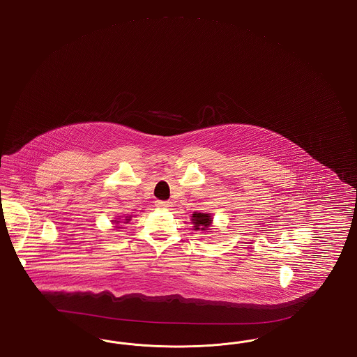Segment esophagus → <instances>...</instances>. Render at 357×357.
Here are the masks:
<instances>
[{"mask_svg":"<svg viewBox=\"0 0 357 357\" xmlns=\"http://www.w3.org/2000/svg\"><path fill=\"white\" fill-rule=\"evenodd\" d=\"M157 207L159 208H170L172 207V202H169V200H157Z\"/></svg>","mask_w":357,"mask_h":357,"instance_id":"obj_1","label":"esophagus"}]
</instances>
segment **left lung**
<instances>
[{
	"label": "left lung",
	"mask_w": 357,
	"mask_h": 357,
	"mask_svg": "<svg viewBox=\"0 0 357 357\" xmlns=\"http://www.w3.org/2000/svg\"><path fill=\"white\" fill-rule=\"evenodd\" d=\"M213 214L211 213H194L191 216V223L195 231L211 232L213 231Z\"/></svg>",
	"instance_id": "8db88e82"
}]
</instances>
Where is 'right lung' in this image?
Returning <instances> with one entry per match:
<instances>
[{
    "label": "right lung",
    "instance_id": "1",
    "mask_svg": "<svg viewBox=\"0 0 357 357\" xmlns=\"http://www.w3.org/2000/svg\"><path fill=\"white\" fill-rule=\"evenodd\" d=\"M131 215H128V216H125V219L123 218H114L113 220H112V223H113V227L114 229H122V225H126V223H128L130 220H131ZM123 220L124 222H122L121 220Z\"/></svg>",
    "mask_w": 357,
    "mask_h": 357
}]
</instances>
